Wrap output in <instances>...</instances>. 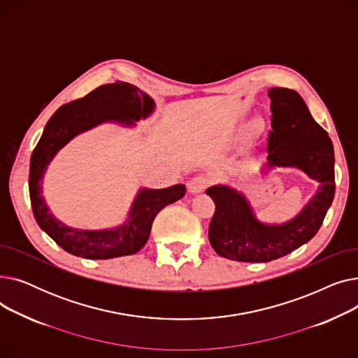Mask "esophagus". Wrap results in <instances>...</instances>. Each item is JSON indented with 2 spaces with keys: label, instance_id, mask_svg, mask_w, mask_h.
<instances>
[{
  "label": "esophagus",
  "instance_id": "obj_1",
  "mask_svg": "<svg viewBox=\"0 0 358 358\" xmlns=\"http://www.w3.org/2000/svg\"><path fill=\"white\" fill-rule=\"evenodd\" d=\"M208 184H209L208 178H206L204 176H197V177L192 178L187 185H189V192L192 194H199V193L204 192V189L208 187Z\"/></svg>",
  "mask_w": 358,
  "mask_h": 358
}]
</instances>
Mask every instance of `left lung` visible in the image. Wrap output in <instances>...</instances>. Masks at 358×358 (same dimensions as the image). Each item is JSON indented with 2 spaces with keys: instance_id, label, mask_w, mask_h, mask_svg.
Segmentation results:
<instances>
[{
  "instance_id": "obj_1",
  "label": "left lung",
  "mask_w": 358,
  "mask_h": 358,
  "mask_svg": "<svg viewBox=\"0 0 358 358\" xmlns=\"http://www.w3.org/2000/svg\"><path fill=\"white\" fill-rule=\"evenodd\" d=\"M271 127L266 168H297L317 182V190L293 219L285 223L261 222L245 194L217 184L206 190L216 204L209 224V241L223 258L242 262H268L309 242L321 228L335 194L334 146L294 90L271 88Z\"/></svg>"
}]
</instances>
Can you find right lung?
Masks as SVG:
<instances>
[{
  "mask_svg": "<svg viewBox=\"0 0 358 358\" xmlns=\"http://www.w3.org/2000/svg\"><path fill=\"white\" fill-rule=\"evenodd\" d=\"M154 110L155 101L146 92L127 83H115L101 85L85 97L64 104L46 123L30 159V201L37 224L66 252L88 259H110L136 254L146 243L158 212L184 197V184L159 190L143 187L122 224L99 231L68 227L53 216L43 197L48 165L69 141L103 123L131 127L135 122L149 117Z\"/></svg>",
  "mask_w": 358,
  "mask_h": 358,
  "instance_id": "1",
  "label": "right lung"
}]
</instances>
